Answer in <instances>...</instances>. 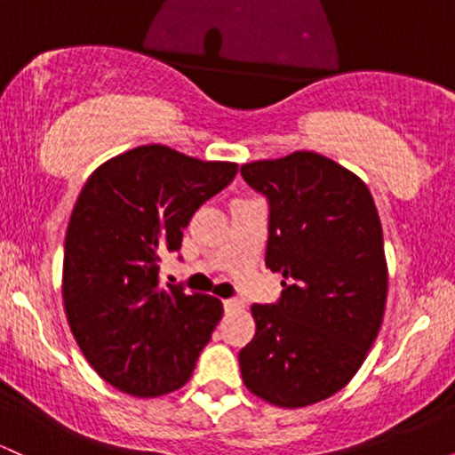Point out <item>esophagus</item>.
Returning a JSON list of instances; mask_svg holds the SVG:
<instances>
[{
  "instance_id": "34e87169",
  "label": "esophagus",
  "mask_w": 455,
  "mask_h": 455,
  "mask_svg": "<svg viewBox=\"0 0 455 455\" xmlns=\"http://www.w3.org/2000/svg\"><path fill=\"white\" fill-rule=\"evenodd\" d=\"M222 306H224V310H227V312H235V310H239V307H242L243 304L239 299H224Z\"/></svg>"
}]
</instances>
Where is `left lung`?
<instances>
[{"instance_id": "8db88e82", "label": "left lung", "mask_w": 455, "mask_h": 455, "mask_svg": "<svg viewBox=\"0 0 455 455\" xmlns=\"http://www.w3.org/2000/svg\"><path fill=\"white\" fill-rule=\"evenodd\" d=\"M242 177L269 203L265 265L284 291L252 306L257 331L239 368L254 395L299 409L340 391L377 340L387 299L383 228L368 186L315 151L242 164Z\"/></svg>"}]
</instances>
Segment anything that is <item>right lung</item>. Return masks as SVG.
Listing matches in <instances>:
<instances>
[{"mask_svg": "<svg viewBox=\"0 0 455 455\" xmlns=\"http://www.w3.org/2000/svg\"><path fill=\"white\" fill-rule=\"evenodd\" d=\"M235 162L140 145L98 166L68 222L61 295L72 336L113 387L137 398L180 389L222 318L220 299L158 280L195 212Z\"/></svg>", "mask_w": 455, "mask_h": 455, "instance_id": "obj_1", "label": "right lung"}]
</instances>
